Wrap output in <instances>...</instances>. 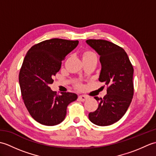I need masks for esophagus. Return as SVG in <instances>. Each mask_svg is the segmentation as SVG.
<instances>
[{"label": "esophagus", "instance_id": "obj_1", "mask_svg": "<svg viewBox=\"0 0 156 156\" xmlns=\"http://www.w3.org/2000/svg\"><path fill=\"white\" fill-rule=\"evenodd\" d=\"M88 97L87 96H86V95H80L78 97V99L79 100H80V101H82V102H84V101H85L86 100H87L88 99Z\"/></svg>", "mask_w": 156, "mask_h": 156}]
</instances>
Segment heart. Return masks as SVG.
<instances>
[{
    "label": "heart",
    "mask_w": 156,
    "mask_h": 156,
    "mask_svg": "<svg viewBox=\"0 0 156 156\" xmlns=\"http://www.w3.org/2000/svg\"><path fill=\"white\" fill-rule=\"evenodd\" d=\"M92 55H95V54L92 51H86L84 52V54L83 55V58L89 57V56H92Z\"/></svg>",
    "instance_id": "heart-1"
}]
</instances>
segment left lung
Listing matches in <instances>:
<instances>
[{"instance_id":"8db88e82","label":"left lung","mask_w":156,"mask_h":156,"mask_svg":"<svg viewBox=\"0 0 156 156\" xmlns=\"http://www.w3.org/2000/svg\"><path fill=\"white\" fill-rule=\"evenodd\" d=\"M87 44L100 55L101 69L98 80L108 86L103 98L95 97L98 107L90 112V121L108 126L122 117L133 96V68L127 53L113 43L102 39H88Z\"/></svg>"}]
</instances>
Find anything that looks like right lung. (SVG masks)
Here are the masks:
<instances>
[{
	"instance_id": "add662e5",
	"label": "right lung",
	"mask_w": 156,
	"mask_h": 156,
	"mask_svg": "<svg viewBox=\"0 0 156 156\" xmlns=\"http://www.w3.org/2000/svg\"><path fill=\"white\" fill-rule=\"evenodd\" d=\"M78 41L54 38L29 49L19 72L21 95L29 114L36 121L47 126L58 125L64 120L66 109L78 95L72 92L56 94L49 84L61 68L62 60L77 47Z\"/></svg>"
}]
</instances>
